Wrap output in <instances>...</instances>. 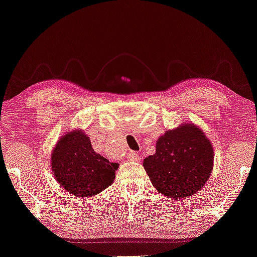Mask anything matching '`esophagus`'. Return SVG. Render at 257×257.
Instances as JSON below:
<instances>
[{
    "instance_id": "1",
    "label": "esophagus",
    "mask_w": 257,
    "mask_h": 257,
    "mask_svg": "<svg viewBox=\"0 0 257 257\" xmlns=\"http://www.w3.org/2000/svg\"><path fill=\"white\" fill-rule=\"evenodd\" d=\"M128 159L132 160V162H139V160H140V156L137 155L136 152L132 151V152L128 153Z\"/></svg>"
}]
</instances>
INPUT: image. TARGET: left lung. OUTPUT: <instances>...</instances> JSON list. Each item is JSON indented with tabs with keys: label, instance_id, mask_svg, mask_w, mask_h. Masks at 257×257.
Wrapping results in <instances>:
<instances>
[{
	"label": "left lung",
	"instance_id": "left-lung-1",
	"mask_svg": "<svg viewBox=\"0 0 257 257\" xmlns=\"http://www.w3.org/2000/svg\"><path fill=\"white\" fill-rule=\"evenodd\" d=\"M143 166L155 188L173 200L200 191L211 175L213 148L193 123L167 130L156 144L155 155Z\"/></svg>",
	"mask_w": 257,
	"mask_h": 257
}]
</instances>
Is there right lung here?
Here are the masks:
<instances>
[{
	"instance_id": "obj_1",
	"label": "right lung",
	"mask_w": 257,
	"mask_h": 257,
	"mask_svg": "<svg viewBox=\"0 0 257 257\" xmlns=\"http://www.w3.org/2000/svg\"><path fill=\"white\" fill-rule=\"evenodd\" d=\"M52 171L56 181L77 197L101 193L115 179L118 165L94 152L83 130H71L57 141L52 151Z\"/></svg>"
}]
</instances>
